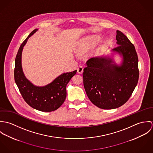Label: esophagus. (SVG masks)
Listing matches in <instances>:
<instances>
[{
  "instance_id": "obj_1",
  "label": "esophagus",
  "mask_w": 153,
  "mask_h": 153,
  "mask_svg": "<svg viewBox=\"0 0 153 153\" xmlns=\"http://www.w3.org/2000/svg\"><path fill=\"white\" fill-rule=\"evenodd\" d=\"M77 72L79 74H82L84 72V68L82 66H79L78 69H77Z\"/></svg>"
}]
</instances>
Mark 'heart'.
<instances>
[{
	"label": "heart",
	"instance_id": "b5f03b06",
	"mask_svg": "<svg viewBox=\"0 0 153 153\" xmlns=\"http://www.w3.org/2000/svg\"><path fill=\"white\" fill-rule=\"evenodd\" d=\"M100 38L96 35L89 36L84 38L76 48V52L79 55H84L100 43Z\"/></svg>",
	"mask_w": 153,
	"mask_h": 153
}]
</instances>
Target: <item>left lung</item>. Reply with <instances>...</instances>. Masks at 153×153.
Listing matches in <instances>:
<instances>
[{"label":"left lung","instance_id":"obj_1","mask_svg":"<svg viewBox=\"0 0 153 153\" xmlns=\"http://www.w3.org/2000/svg\"><path fill=\"white\" fill-rule=\"evenodd\" d=\"M117 47L109 53L87 61L83 72L84 86L92 104L100 108H117L130 98L139 77L138 59L134 46L117 30ZM121 58L117 64L114 57Z\"/></svg>","mask_w":153,"mask_h":153}]
</instances>
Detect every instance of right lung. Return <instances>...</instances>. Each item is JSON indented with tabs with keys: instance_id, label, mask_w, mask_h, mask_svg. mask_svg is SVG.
<instances>
[{
	"instance_id": "right-lung-1",
	"label": "right lung",
	"mask_w": 153,
	"mask_h": 153,
	"mask_svg": "<svg viewBox=\"0 0 153 153\" xmlns=\"http://www.w3.org/2000/svg\"><path fill=\"white\" fill-rule=\"evenodd\" d=\"M38 30V29L33 30L18 50L15 59V81L23 98L29 106L42 112H51L59 108L64 102L66 97V85L77 71L62 73L51 83L44 86L34 85L25 76L22 66L23 49L27 39Z\"/></svg>"
}]
</instances>
